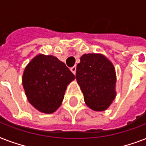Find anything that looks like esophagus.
Segmentation results:
<instances>
[{"label": "esophagus", "mask_w": 146, "mask_h": 146, "mask_svg": "<svg viewBox=\"0 0 146 146\" xmlns=\"http://www.w3.org/2000/svg\"><path fill=\"white\" fill-rule=\"evenodd\" d=\"M70 70L72 71V73H73V74H76V66H73V67H71Z\"/></svg>", "instance_id": "1"}]
</instances>
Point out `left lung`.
Returning <instances> with one entry per match:
<instances>
[{
	"label": "left lung",
	"mask_w": 146,
	"mask_h": 146,
	"mask_svg": "<svg viewBox=\"0 0 146 146\" xmlns=\"http://www.w3.org/2000/svg\"><path fill=\"white\" fill-rule=\"evenodd\" d=\"M76 78L86 104L94 111L106 110L115 98V69L104 55H82L76 66Z\"/></svg>",
	"instance_id": "left-lung-1"
}]
</instances>
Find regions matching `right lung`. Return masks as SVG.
I'll return each mask as SVG.
<instances>
[{"label":"right lung","instance_id":"add662e5","mask_svg":"<svg viewBox=\"0 0 146 146\" xmlns=\"http://www.w3.org/2000/svg\"><path fill=\"white\" fill-rule=\"evenodd\" d=\"M74 79L57 57L38 54L26 66L22 80L29 103L42 113H51L60 106L66 86Z\"/></svg>","mask_w":146,"mask_h":146}]
</instances>
